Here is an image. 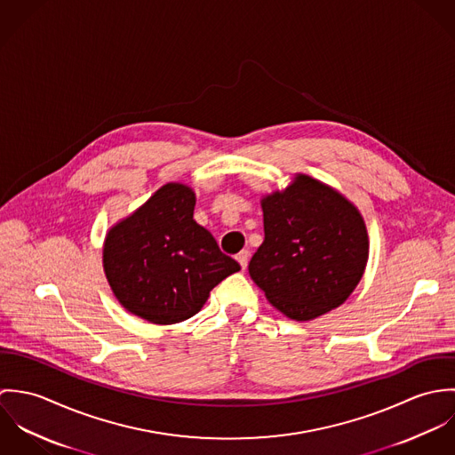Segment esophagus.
<instances>
[{"label": "esophagus", "mask_w": 455, "mask_h": 455, "mask_svg": "<svg viewBox=\"0 0 455 455\" xmlns=\"http://www.w3.org/2000/svg\"><path fill=\"white\" fill-rule=\"evenodd\" d=\"M249 258H251V252H249V251H242V252L236 256V259H238L240 266H242L243 269L249 266Z\"/></svg>", "instance_id": "34e87169"}]
</instances>
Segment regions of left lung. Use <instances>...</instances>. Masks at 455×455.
<instances>
[{
    "label": "left lung",
    "instance_id": "obj_1",
    "mask_svg": "<svg viewBox=\"0 0 455 455\" xmlns=\"http://www.w3.org/2000/svg\"><path fill=\"white\" fill-rule=\"evenodd\" d=\"M264 242L249 262L267 301L294 321L339 307L368 262V233L357 208L319 180L298 175L262 199Z\"/></svg>",
    "mask_w": 455,
    "mask_h": 455
}]
</instances>
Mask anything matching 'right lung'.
Wrapping results in <instances>:
<instances>
[{"instance_id":"right-lung-1","label":"right lung","mask_w":455,"mask_h":455,"mask_svg":"<svg viewBox=\"0 0 455 455\" xmlns=\"http://www.w3.org/2000/svg\"><path fill=\"white\" fill-rule=\"evenodd\" d=\"M195 204L188 186L166 184L107 235L103 267L116 298L152 324L193 317L217 283L240 271L193 219Z\"/></svg>"}]
</instances>
